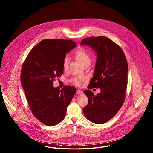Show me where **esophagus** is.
Segmentation results:
<instances>
[{"instance_id": "obj_1", "label": "esophagus", "mask_w": 153, "mask_h": 153, "mask_svg": "<svg viewBox=\"0 0 153 153\" xmlns=\"http://www.w3.org/2000/svg\"><path fill=\"white\" fill-rule=\"evenodd\" d=\"M76 93L78 94H83V92H82L81 91H80V90H77Z\"/></svg>"}]
</instances>
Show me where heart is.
<instances>
[{
    "label": "heart",
    "mask_w": 153,
    "mask_h": 153,
    "mask_svg": "<svg viewBox=\"0 0 153 153\" xmlns=\"http://www.w3.org/2000/svg\"><path fill=\"white\" fill-rule=\"evenodd\" d=\"M75 57L77 59V60L82 65V66L84 65L86 62L91 61L89 56L84 49H80L77 51L75 53ZM68 62L69 58L68 57H65L64 59L62 62V67L64 69H65L67 68ZM85 79L83 77L77 76L73 77L71 79V82L76 85L81 86L82 84V82L85 81Z\"/></svg>",
    "instance_id": "heart-1"
}]
</instances>
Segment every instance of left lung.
Instances as JSON below:
<instances>
[{
    "label": "left lung",
    "mask_w": 153,
    "mask_h": 153,
    "mask_svg": "<svg viewBox=\"0 0 153 153\" xmlns=\"http://www.w3.org/2000/svg\"><path fill=\"white\" fill-rule=\"evenodd\" d=\"M81 45H88L97 53L93 77L88 88L101 89L96 95L89 90L84 91L88 98L84 114L90 121L102 124L116 114L125 101L128 62L121 48L106 37L85 38Z\"/></svg>",
    "instance_id": "obj_1"
}]
</instances>
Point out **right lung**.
Wrapping results in <instances>:
<instances>
[{"label": "right lung", "instance_id": "add662e5", "mask_svg": "<svg viewBox=\"0 0 153 153\" xmlns=\"http://www.w3.org/2000/svg\"><path fill=\"white\" fill-rule=\"evenodd\" d=\"M77 45L64 39H44L26 57L22 68L20 80L33 116L47 126L62 121L67 108L76 92L74 87L54 88L56 77L63 74L62 62L66 53Z\"/></svg>", "mask_w": 153, "mask_h": 153}]
</instances>
